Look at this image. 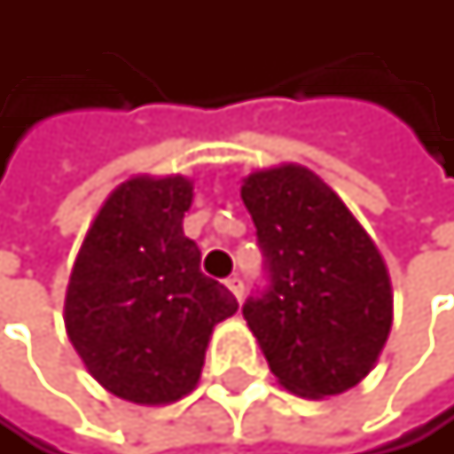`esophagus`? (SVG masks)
Here are the masks:
<instances>
[{"label":"esophagus","instance_id":"obj_1","mask_svg":"<svg viewBox=\"0 0 454 454\" xmlns=\"http://www.w3.org/2000/svg\"><path fill=\"white\" fill-rule=\"evenodd\" d=\"M225 286H229V291L237 296V302H239V300H242V294H245V283H242V278H237V275H234V278L225 280Z\"/></svg>","mask_w":454,"mask_h":454}]
</instances>
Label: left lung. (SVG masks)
Wrapping results in <instances>:
<instances>
[{
	"label": "left lung",
	"instance_id": "8db88e82",
	"mask_svg": "<svg viewBox=\"0 0 454 454\" xmlns=\"http://www.w3.org/2000/svg\"><path fill=\"white\" fill-rule=\"evenodd\" d=\"M270 291L242 313L288 392L324 400L373 371L392 329L387 261L343 199L305 166L242 179Z\"/></svg>",
	"mask_w": 454,
	"mask_h": 454
}]
</instances>
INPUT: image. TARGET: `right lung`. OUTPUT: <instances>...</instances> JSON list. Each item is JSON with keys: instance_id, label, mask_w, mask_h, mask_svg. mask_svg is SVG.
Listing matches in <instances>:
<instances>
[{"instance_id": "add662e5", "label": "right lung", "mask_w": 454, "mask_h": 454, "mask_svg": "<svg viewBox=\"0 0 454 454\" xmlns=\"http://www.w3.org/2000/svg\"><path fill=\"white\" fill-rule=\"evenodd\" d=\"M190 204L193 179L130 176L98 209L70 270L67 338L103 389L138 406L193 392L212 329L239 308L199 267L182 231Z\"/></svg>"}]
</instances>
